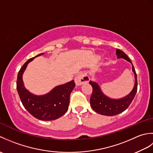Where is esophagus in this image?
Returning a JSON list of instances; mask_svg holds the SVG:
<instances>
[{
    "instance_id": "esophagus-1",
    "label": "esophagus",
    "mask_w": 153,
    "mask_h": 153,
    "mask_svg": "<svg viewBox=\"0 0 153 153\" xmlns=\"http://www.w3.org/2000/svg\"><path fill=\"white\" fill-rule=\"evenodd\" d=\"M89 79V76H87L86 74L79 73L75 77V82H76V85H81L82 84L88 83Z\"/></svg>"
}]
</instances>
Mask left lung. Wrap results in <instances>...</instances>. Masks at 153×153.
Listing matches in <instances>:
<instances>
[{
    "label": "left lung",
    "mask_w": 153,
    "mask_h": 153,
    "mask_svg": "<svg viewBox=\"0 0 153 153\" xmlns=\"http://www.w3.org/2000/svg\"><path fill=\"white\" fill-rule=\"evenodd\" d=\"M117 58H123L131 63L128 56L119 49H116ZM132 70L135 75L134 87L131 93L125 97L119 99H113L106 96L100 89L98 83L90 81L89 84L93 87V93L90 99V105L94 111L104 116H115L124 111L130 105L137 91V79L135 68L132 64Z\"/></svg>",
    "instance_id": "1"
}]
</instances>
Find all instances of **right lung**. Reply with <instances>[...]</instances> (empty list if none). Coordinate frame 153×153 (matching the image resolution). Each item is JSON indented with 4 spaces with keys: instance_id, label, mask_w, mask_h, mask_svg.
I'll return each mask as SVG.
<instances>
[{
    "instance_id": "obj_1",
    "label": "right lung",
    "mask_w": 153,
    "mask_h": 153,
    "mask_svg": "<svg viewBox=\"0 0 153 153\" xmlns=\"http://www.w3.org/2000/svg\"><path fill=\"white\" fill-rule=\"evenodd\" d=\"M41 53L29 59L19 70L16 87L22 105L31 114L39 120L48 121L63 116L67 112L70 104V96L76 84L72 80L62 85H58L46 95L37 96L31 93L24 85L23 73L27 64Z\"/></svg>"
}]
</instances>
